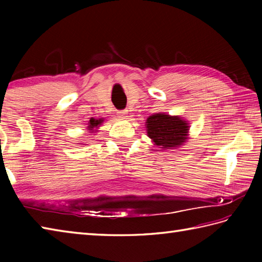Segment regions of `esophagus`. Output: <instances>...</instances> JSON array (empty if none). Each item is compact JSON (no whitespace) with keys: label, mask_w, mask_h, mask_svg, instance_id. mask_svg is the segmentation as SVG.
<instances>
[{"label":"esophagus","mask_w":262,"mask_h":262,"mask_svg":"<svg viewBox=\"0 0 262 262\" xmlns=\"http://www.w3.org/2000/svg\"><path fill=\"white\" fill-rule=\"evenodd\" d=\"M117 114H118L120 117H122V118H125V117H127V115H128V110L127 109L118 110V111H117Z\"/></svg>","instance_id":"34e87169"}]
</instances>
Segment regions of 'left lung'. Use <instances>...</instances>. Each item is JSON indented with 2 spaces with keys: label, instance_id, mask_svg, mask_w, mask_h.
I'll use <instances>...</instances> for the list:
<instances>
[{
  "label": "left lung",
  "instance_id": "8db88e82",
  "mask_svg": "<svg viewBox=\"0 0 262 262\" xmlns=\"http://www.w3.org/2000/svg\"><path fill=\"white\" fill-rule=\"evenodd\" d=\"M147 135L161 148L179 146L186 142L188 124L180 117H172L164 114L149 116L146 120Z\"/></svg>",
  "mask_w": 262,
  "mask_h": 262
}]
</instances>
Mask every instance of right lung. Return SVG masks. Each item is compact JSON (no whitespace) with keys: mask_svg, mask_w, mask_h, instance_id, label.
Segmentation results:
<instances>
[{"mask_svg":"<svg viewBox=\"0 0 262 262\" xmlns=\"http://www.w3.org/2000/svg\"><path fill=\"white\" fill-rule=\"evenodd\" d=\"M102 121H103V119H93V118H91L90 125H89V128H90V129H93V128H97L99 125H101Z\"/></svg>","mask_w":262,"mask_h":262,"instance_id":"add662e5","label":"right lung"}]
</instances>
